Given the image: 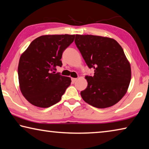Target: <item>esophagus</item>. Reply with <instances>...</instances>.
<instances>
[{
	"label": "esophagus",
	"mask_w": 149,
	"mask_h": 149,
	"mask_svg": "<svg viewBox=\"0 0 149 149\" xmlns=\"http://www.w3.org/2000/svg\"><path fill=\"white\" fill-rule=\"evenodd\" d=\"M77 81V78H72V81L73 83H75Z\"/></svg>",
	"instance_id": "34e87169"
}]
</instances>
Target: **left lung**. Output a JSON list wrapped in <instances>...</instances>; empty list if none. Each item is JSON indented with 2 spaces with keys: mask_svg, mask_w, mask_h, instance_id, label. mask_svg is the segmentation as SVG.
<instances>
[{
  "mask_svg": "<svg viewBox=\"0 0 149 149\" xmlns=\"http://www.w3.org/2000/svg\"><path fill=\"white\" fill-rule=\"evenodd\" d=\"M75 43L93 76L81 91L84 101L98 108H108L122 99L129 87L132 72L123 50L116 40L91 35H76Z\"/></svg>",
  "mask_w": 149,
  "mask_h": 149,
  "instance_id": "1",
  "label": "left lung"
}]
</instances>
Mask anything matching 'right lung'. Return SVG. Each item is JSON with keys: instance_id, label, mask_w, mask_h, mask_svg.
Segmentation results:
<instances>
[{"instance_id": "1", "label": "right lung", "mask_w": 149, "mask_h": 149, "mask_svg": "<svg viewBox=\"0 0 149 149\" xmlns=\"http://www.w3.org/2000/svg\"><path fill=\"white\" fill-rule=\"evenodd\" d=\"M75 35H42L33 40L19 58V88L31 104L49 108L62 99L71 79L56 73L62 65V53L74 41Z\"/></svg>"}]
</instances>
